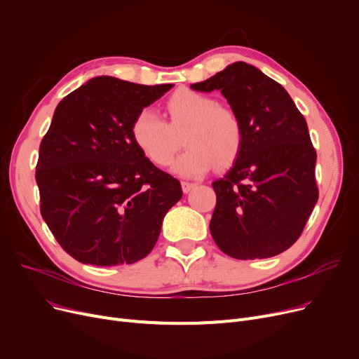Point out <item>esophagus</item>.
I'll list each match as a JSON object with an SVG mask.
<instances>
[{
    "mask_svg": "<svg viewBox=\"0 0 359 359\" xmlns=\"http://www.w3.org/2000/svg\"><path fill=\"white\" fill-rule=\"evenodd\" d=\"M195 186H196V183H192V182H182V189L184 194L191 192V189H194Z\"/></svg>",
    "mask_w": 359,
    "mask_h": 359,
    "instance_id": "1",
    "label": "esophagus"
}]
</instances>
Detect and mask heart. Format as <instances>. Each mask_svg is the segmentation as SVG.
<instances>
[{
    "instance_id": "heart-1",
    "label": "heart",
    "mask_w": 359,
    "mask_h": 359,
    "mask_svg": "<svg viewBox=\"0 0 359 359\" xmlns=\"http://www.w3.org/2000/svg\"><path fill=\"white\" fill-rule=\"evenodd\" d=\"M168 122L148 109L130 122V138L153 164L165 167L182 147L187 149L175 161L173 172L198 177L214 167L225 168L240 156L244 126L238 113L219 104L210 94L180 88L165 102Z\"/></svg>"
}]
</instances>
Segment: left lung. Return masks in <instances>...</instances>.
<instances>
[{"instance_id": "1", "label": "left lung", "mask_w": 359, "mask_h": 359, "mask_svg": "<svg viewBox=\"0 0 359 359\" xmlns=\"http://www.w3.org/2000/svg\"><path fill=\"white\" fill-rule=\"evenodd\" d=\"M219 90L243 121L244 145L230 172L215 180L210 230L234 259H265L290 249L318 199L316 149L287 90L256 67L234 62L191 86Z\"/></svg>"}]
</instances>
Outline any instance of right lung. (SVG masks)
<instances>
[{
    "label": "right lung",
    "instance_id": "add662e5",
    "mask_svg": "<svg viewBox=\"0 0 359 359\" xmlns=\"http://www.w3.org/2000/svg\"><path fill=\"white\" fill-rule=\"evenodd\" d=\"M172 87L104 75L56 106L39 147L36 182L41 214L75 260L130 265L156 246L182 186L142 156L130 138V122Z\"/></svg>",
    "mask_w": 359,
    "mask_h": 359
}]
</instances>
